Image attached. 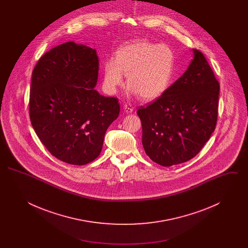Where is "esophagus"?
<instances>
[{
    "instance_id": "esophagus-1",
    "label": "esophagus",
    "mask_w": 248,
    "mask_h": 248,
    "mask_svg": "<svg viewBox=\"0 0 248 248\" xmlns=\"http://www.w3.org/2000/svg\"><path fill=\"white\" fill-rule=\"evenodd\" d=\"M124 109L125 111V113H132L134 111V108H132L131 105H127V104H124Z\"/></svg>"
}]
</instances>
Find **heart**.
<instances>
[{"mask_svg":"<svg viewBox=\"0 0 248 248\" xmlns=\"http://www.w3.org/2000/svg\"><path fill=\"white\" fill-rule=\"evenodd\" d=\"M175 66L176 55L170 46L145 39L130 41L117 49L114 60L104 62L103 85L107 93L115 94L126 75L130 94H139L143 101H153L169 87Z\"/></svg>","mask_w":248,"mask_h":248,"instance_id":"1","label":"heart"}]
</instances>
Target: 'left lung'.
Returning <instances> with one entry per match:
<instances>
[{
  "mask_svg": "<svg viewBox=\"0 0 248 248\" xmlns=\"http://www.w3.org/2000/svg\"><path fill=\"white\" fill-rule=\"evenodd\" d=\"M187 71L149 106L138 110L142 145L158 165H179L196 156L216 128L219 83L199 50Z\"/></svg>",
  "mask_w": 248,
  "mask_h": 248,
  "instance_id": "8db88e82",
  "label": "left lung"
}]
</instances>
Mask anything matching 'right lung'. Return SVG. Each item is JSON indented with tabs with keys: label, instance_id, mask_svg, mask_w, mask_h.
Instances as JSON below:
<instances>
[{
	"label": "right lung",
	"instance_id": "right-lung-1",
	"mask_svg": "<svg viewBox=\"0 0 248 248\" xmlns=\"http://www.w3.org/2000/svg\"><path fill=\"white\" fill-rule=\"evenodd\" d=\"M97 76L95 49L74 42L51 49L32 71V127L48 152L67 164L94 161L108 127L118 118V99L94 89Z\"/></svg>",
	"mask_w": 248,
	"mask_h": 248
}]
</instances>
